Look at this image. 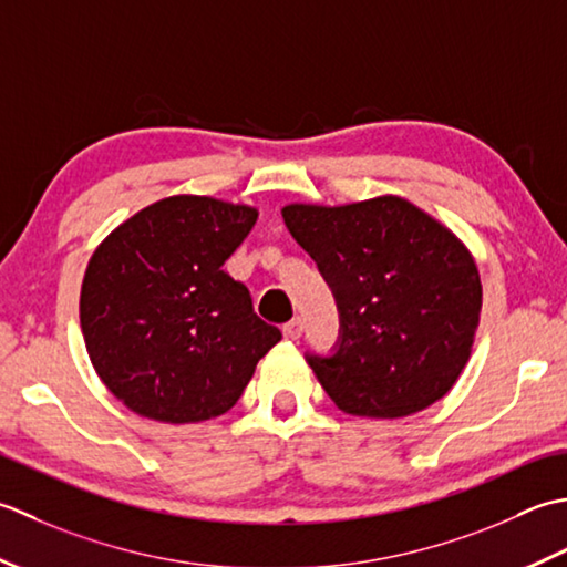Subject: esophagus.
<instances>
[{
    "label": "esophagus",
    "instance_id": "34e87169",
    "mask_svg": "<svg viewBox=\"0 0 567 567\" xmlns=\"http://www.w3.org/2000/svg\"><path fill=\"white\" fill-rule=\"evenodd\" d=\"M281 332H284V338H286V340H298L300 334H303V320H300V318H293L291 322H286Z\"/></svg>",
    "mask_w": 567,
    "mask_h": 567
}]
</instances>
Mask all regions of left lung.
Wrapping results in <instances>:
<instances>
[{
	"label": "left lung",
	"mask_w": 567,
	"mask_h": 567,
	"mask_svg": "<svg viewBox=\"0 0 567 567\" xmlns=\"http://www.w3.org/2000/svg\"><path fill=\"white\" fill-rule=\"evenodd\" d=\"M281 215L340 308L338 352L308 357L334 406L403 419L441 401L480 326L482 281L465 241L401 195L288 203Z\"/></svg>",
	"instance_id": "obj_1"
}]
</instances>
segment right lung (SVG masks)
<instances>
[{
    "label": "right lung",
    "mask_w": 567,
    "mask_h": 567,
    "mask_svg": "<svg viewBox=\"0 0 567 567\" xmlns=\"http://www.w3.org/2000/svg\"><path fill=\"white\" fill-rule=\"evenodd\" d=\"M259 210L210 195H168L126 217L92 251L80 328L102 384L158 423L227 413L281 340L223 264Z\"/></svg>",
    "instance_id": "1"
}]
</instances>
